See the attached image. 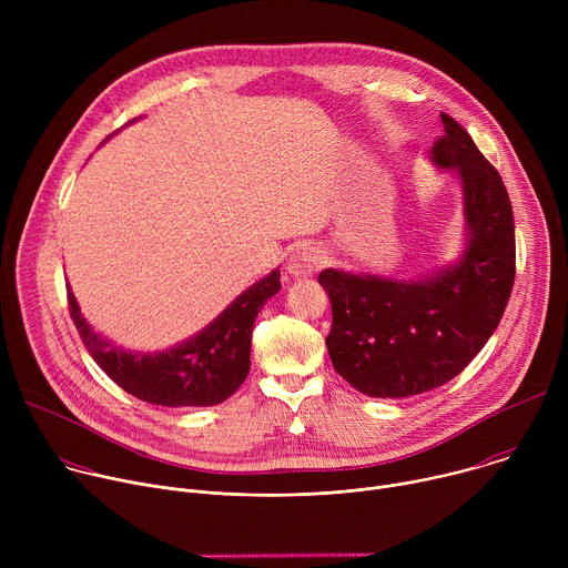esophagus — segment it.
I'll return each instance as SVG.
<instances>
[{
  "mask_svg": "<svg viewBox=\"0 0 568 568\" xmlns=\"http://www.w3.org/2000/svg\"><path fill=\"white\" fill-rule=\"evenodd\" d=\"M323 265V256L316 247H310V245H303L298 250L292 252L290 256V263H287V272L292 276H312L314 272H318Z\"/></svg>",
  "mask_w": 568,
  "mask_h": 568,
  "instance_id": "obj_1",
  "label": "esophagus"
}]
</instances>
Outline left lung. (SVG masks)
<instances>
[{"label":"left lung","mask_w":568,"mask_h":568,"mask_svg":"<svg viewBox=\"0 0 568 568\" xmlns=\"http://www.w3.org/2000/svg\"><path fill=\"white\" fill-rule=\"evenodd\" d=\"M432 156L456 169L469 229L460 263L399 283L337 270L318 274L333 303L326 346L335 371L371 397H407L456 377L497 331L515 283V215L499 171L440 112Z\"/></svg>","instance_id":"left-lung-1"}]
</instances>
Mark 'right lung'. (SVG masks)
Listing matches in <instances>:
<instances>
[{"instance_id": "add662e5", "label": "right lung", "mask_w": 568, "mask_h": 568, "mask_svg": "<svg viewBox=\"0 0 568 568\" xmlns=\"http://www.w3.org/2000/svg\"><path fill=\"white\" fill-rule=\"evenodd\" d=\"M278 270L240 294L197 337L164 353H128L97 335L67 290L69 314L94 362L130 395L161 407H211L237 390L250 373L254 321L281 290Z\"/></svg>"}]
</instances>
